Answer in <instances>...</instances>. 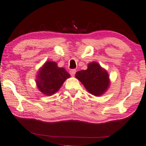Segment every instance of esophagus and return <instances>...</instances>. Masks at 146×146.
I'll return each mask as SVG.
<instances>
[{
	"label": "esophagus",
	"instance_id": "34e87169",
	"mask_svg": "<svg viewBox=\"0 0 146 146\" xmlns=\"http://www.w3.org/2000/svg\"><path fill=\"white\" fill-rule=\"evenodd\" d=\"M76 71L75 69H71V70L69 71V73H70V75L72 76V77H74L75 75V73H76Z\"/></svg>",
	"mask_w": 146,
	"mask_h": 146
}]
</instances>
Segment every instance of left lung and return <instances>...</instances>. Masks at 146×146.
Masks as SVG:
<instances>
[{
	"label": "left lung",
	"mask_w": 146,
	"mask_h": 146,
	"mask_svg": "<svg viewBox=\"0 0 146 146\" xmlns=\"http://www.w3.org/2000/svg\"><path fill=\"white\" fill-rule=\"evenodd\" d=\"M75 77L81 82L89 93L95 96L103 95L110 85L108 71L95 62L88 64L86 70L77 71Z\"/></svg>",
	"instance_id": "8db88e82"
}]
</instances>
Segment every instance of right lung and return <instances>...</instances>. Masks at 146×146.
I'll return each instance as SVG.
<instances>
[{
  "instance_id": "1",
  "label": "right lung",
  "mask_w": 146,
  "mask_h": 146,
  "mask_svg": "<svg viewBox=\"0 0 146 146\" xmlns=\"http://www.w3.org/2000/svg\"><path fill=\"white\" fill-rule=\"evenodd\" d=\"M69 77L70 75L64 67H59L53 61H47L39 68L35 82L40 92L46 96H52L60 90Z\"/></svg>"
}]
</instances>
